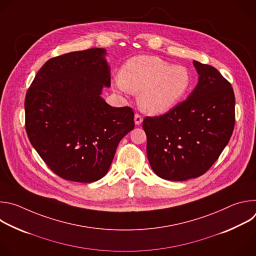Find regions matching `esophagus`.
Masks as SVG:
<instances>
[{"label":"esophagus","mask_w":256,"mask_h":256,"mask_svg":"<svg viewBox=\"0 0 256 256\" xmlns=\"http://www.w3.org/2000/svg\"><path fill=\"white\" fill-rule=\"evenodd\" d=\"M142 118L138 114H134V124H136V126H138V124H142Z\"/></svg>","instance_id":"1"}]
</instances>
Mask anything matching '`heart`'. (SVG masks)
<instances>
[{
    "label": "heart",
    "instance_id": "heart-1",
    "mask_svg": "<svg viewBox=\"0 0 256 256\" xmlns=\"http://www.w3.org/2000/svg\"><path fill=\"white\" fill-rule=\"evenodd\" d=\"M192 87L188 68L172 64L158 56H136L128 60L120 77L112 79V88L120 93L138 94L144 112L162 114L184 100Z\"/></svg>",
    "mask_w": 256,
    "mask_h": 256
}]
</instances>
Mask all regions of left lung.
Here are the masks:
<instances>
[{"label":"left lung","instance_id":"left-lung-1","mask_svg":"<svg viewBox=\"0 0 256 256\" xmlns=\"http://www.w3.org/2000/svg\"><path fill=\"white\" fill-rule=\"evenodd\" d=\"M198 82L186 100L142 122L147 156L161 178L184 181L206 173L229 142L235 124L231 84L212 66L194 60Z\"/></svg>","mask_w":256,"mask_h":256}]
</instances>
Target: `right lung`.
<instances>
[{"label": "right lung", "mask_w": 256, "mask_h": 256, "mask_svg": "<svg viewBox=\"0 0 256 256\" xmlns=\"http://www.w3.org/2000/svg\"><path fill=\"white\" fill-rule=\"evenodd\" d=\"M104 48L48 60L25 97V128L33 148L60 177L101 179L120 140L134 128L130 107H112L101 97L110 87Z\"/></svg>", "instance_id": "right-lung-1"}]
</instances>
